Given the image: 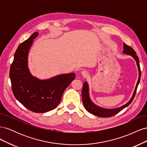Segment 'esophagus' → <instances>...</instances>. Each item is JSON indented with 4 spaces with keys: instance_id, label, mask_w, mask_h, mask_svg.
I'll use <instances>...</instances> for the list:
<instances>
[{
    "instance_id": "1",
    "label": "esophagus",
    "mask_w": 147,
    "mask_h": 147,
    "mask_svg": "<svg viewBox=\"0 0 147 147\" xmlns=\"http://www.w3.org/2000/svg\"><path fill=\"white\" fill-rule=\"evenodd\" d=\"M82 74H83V75H84V76H86L87 75V74L86 73V72H82Z\"/></svg>"
}]
</instances>
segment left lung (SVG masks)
<instances>
[{
    "label": "left lung",
    "mask_w": 147,
    "mask_h": 147,
    "mask_svg": "<svg viewBox=\"0 0 147 147\" xmlns=\"http://www.w3.org/2000/svg\"><path fill=\"white\" fill-rule=\"evenodd\" d=\"M123 53H125V54H127L128 55H131L132 56L135 60L136 61L137 65L138 67V69H139V80H138V82L137 83V85L135 89V91L134 94H133V96L132 97V98L131 100L129 101L126 104L124 105L121 107H119L117 109H103L99 107L96 105L94 104L91 102L90 96H89V92H88V84L86 82H85L83 84V88H82V100H83V104L84 107V108L88 111V112H90L93 115H96L97 117H113L114 115H117L118 113L120 111H121L124 108H126V107H127L129 105L132 101L134 99L136 93L137 91V89L138 84H139L140 82V77H141V70H140V64H139V57L136 55V52L134 51V49H133L131 47L129 46L126 45V43H124V50Z\"/></svg>",
    "instance_id": "1"
}]
</instances>
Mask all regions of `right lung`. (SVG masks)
Returning a JSON list of instances; mask_svg holds the SVG:
<instances>
[{"label": "right lung", "instance_id": "add662e5", "mask_svg": "<svg viewBox=\"0 0 147 147\" xmlns=\"http://www.w3.org/2000/svg\"><path fill=\"white\" fill-rule=\"evenodd\" d=\"M38 32L22 42L15 53L10 69L11 89L15 98L26 108L35 113H45L60 103L65 89L75 78L74 73L62 74L40 80L32 77L28 68V56Z\"/></svg>", "mask_w": 147, "mask_h": 147}]
</instances>
